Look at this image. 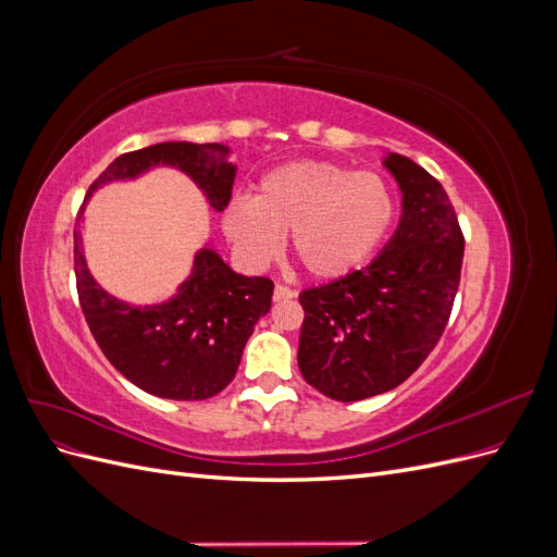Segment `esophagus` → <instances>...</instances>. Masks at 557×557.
<instances>
[{"label": "esophagus", "instance_id": "esophagus-1", "mask_svg": "<svg viewBox=\"0 0 557 557\" xmlns=\"http://www.w3.org/2000/svg\"><path fill=\"white\" fill-rule=\"evenodd\" d=\"M295 297V290H290V288H285V285H276L274 288V301H288V299H293Z\"/></svg>", "mask_w": 557, "mask_h": 557}]
</instances>
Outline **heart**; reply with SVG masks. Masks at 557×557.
Masks as SVG:
<instances>
[{"label":"heart","mask_w":557,"mask_h":557,"mask_svg":"<svg viewBox=\"0 0 557 557\" xmlns=\"http://www.w3.org/2000/svg\"><path fill=\"white\" fill-rule=\"evenodd\" d=\"M395 218V195L376 172L325 160L274 166L252 199H232L223 232L248 267L274 262L293 234V252L309 276L344 278L374 256Z\"/></svg>","instance_id":"1"}]
</instances>
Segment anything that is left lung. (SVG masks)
Instances as JSON below:
<instances>
[{
    "label": "left lung",
    "instance_id": "8db88e82",
    "mask_svg": "<svg viewBox=\"0 0 557 557\" xmlns=\"http://www.w3.org/2000/svg\"><path fill=\"white\" fill-rule=\"evenodd\" d=\"M383 166L401 193L391 242L360 272L299 295V372L336 401L407 381L444 334L460 285L465 239L442 183L397 153Z\"/></svg>",
    "mask_w": 557,
    "mask_h": 557
}]
</instances>
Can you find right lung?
Returning <instances> with one entry per match:
<instances>
[{"mask_svg":"<svg viewBox=\"0 0 557 557\" xmlns=\"http://www.w3.org/2000/svg\"><path fill=\"white\" fill-rule=\"evenodd\" d=\"M230 153L223 144L190 141H164L125 153L90 185L83 209L102 185L172 166L205 193L211 211H223L237 176ZM74 272L81 309L109 362L141 391L181 401L213 397L234 379L248 336L272 309L274 295L272 281L237 274L205 246L195 252L193 272L176 295L160 305H129L92 278L81 230L74 232Z\"/></svg>","mask_w":557,"mask_h":557,"instance_id":"obj_1","label":"right lung"}]
</instances>
